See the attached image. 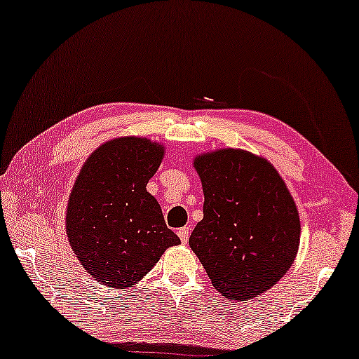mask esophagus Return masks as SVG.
Here are the masks:
<instances>
[{
    "label": "esophagus",
    "instance_id": "1",
    "mask_svg": "<svg viewBox=\"0 0 359 359\" xmlns=\"http://www.w3.org/2000/svg\"><path fill=\"white\" fill-rule=\"evenodd\" d=\"M177 235H179L180 242L185 245L187 242H189V237H190V231H189V227H182V229H179V231H177Z\"/></svg>",
    "mask_w": 359,
    "mask_h": 359
}]
</instances>
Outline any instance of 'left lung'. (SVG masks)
I'll return each instance as SVG.
<instances>
[{"label":"left lung","mask_w":359,"mask_h":359,"mask_svg":"<svg viewBox=\"0 0 359 359\" xmlns=\"http://www.w3.org/2000/svg\"><path fill=\"white\" fill-rule=\"evenodd\" d=\"M205 205L189 245L222 297L263 295L290 269L299 248L298 208L277 169L245 149L198 154Z\"/></svg>","instance_id":"left-lung-1"}]
</instances>
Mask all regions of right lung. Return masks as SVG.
I'll return each mask as SVG.
<instances>
[{"instance_id": "obj_1", "label": "right lung", "mask_w": 359, "mask_h": 359, "mask_svg": "<svg viewBox=\"0 0 359 359\" xmlns=\"http://www.w3.org/2000/svg\"><path fill=\"white\" fill-rule=\"evenodd\" d=\"M164 149L145 137L114 138L90 154L74 182L67 240L83 269L109 288L135 285L180 243L147 191Z\"/></svg>"}]
</instances>
